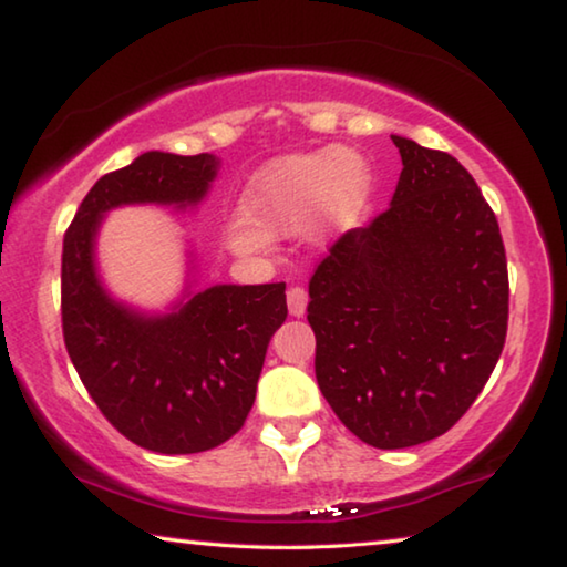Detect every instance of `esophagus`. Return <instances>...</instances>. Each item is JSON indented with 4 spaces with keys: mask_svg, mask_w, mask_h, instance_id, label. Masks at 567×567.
<instances>
[{
    "mask_svg": "<svg viewBox=\"0 0 567 567\" xmlns=\"http://www.w3.org/2000/svg\"><path fill=\"white\" fill-rule=\"evenodd\" d=\"M287 310H290V315H295V318H302L307 310L305 287H290V290H287Z\"/></svg>",
    "mask_w": 567,
    "mask_h": 567,
    "instance_id": "1",
    "label": "esophagus"
}]
</instances>
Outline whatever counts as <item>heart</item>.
I'll return each instance as SVG.
<instances>
[{
  "label": "heart",
  "mask_w": 567,
  "mask_h": 567,
  "mask_svg": "<svg viewBox=\"0 0 567 567\" xmlns=\"http://www.w3.org/2000/svg\"><path fill=\"white\" fill-rule=\"evenodd\" d=\"M370 192V169L340 147L275 159L257 169L239 199L243 219L227 229V245L239 255L262 252L270 239L300 235L320 213L348 219Z\"/></svg>",
  "instance_id": "heart-1"
}]
</instances>
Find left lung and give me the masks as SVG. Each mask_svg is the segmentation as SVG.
Listing matches in <instances>:
<instances>
[{
	"label": "left lung",
	"instance_id": "1",
	"mask_svg": "<svg viewBox=\"0 0 567 567\" xmlns=\"http://www.w3.org/2000/svg\"><path fill=\"white\" fill-rule=\"evenodd\" d=\"M392 203L344 233L310 280L315 375L342 425L380 450L447 433L495 370L507 260L495 213L460 162L392 134Z\"/></svg>",
	"mask_w": 567,
	"mask_h": 567
}]
</instances>
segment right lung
<instances>
[{"label":"right lung","instance_id":"add662e5","mask_svg":"<svg viewBox=\"0 0 567 567\" xmlns=\"http://www.w3.org/2000/svg\"><path fill=\"white\" fill-rule=\"evenodd\" d=\"M217 169L207 152H145L94 182L64 235L62 332L76 375L124 437L162 455L205 453L245 425L267 344L287 318L285 282L215 285L145 315L104 290L94 239L114 207L199 205Z\"/></svg>","mask_w":567,"mask_h":567}]
</instances>
